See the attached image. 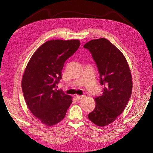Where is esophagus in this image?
I'll use <instances>...</instances> for the list:
<instances>
[{"instance_id":"obj_1","label":"esophagus","mask_w":153,"mask_h":153,"mask_svg":"<svg viewBox=\"0 0 153 153\" xmlns=\"http://www.w3.org/2000/svg\"><path fill=\"white\" fill-rule=\"evenodd\" d=\"M83 98H84V96H79V95H76V96H75V98L76 100H80L82 99Z\"/></svg>"}]
</instances>
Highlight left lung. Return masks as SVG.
<instances>
[{
	"label": "left lung",
	"mask_w": 153,
	"mask_h": 153,
	"mask_svg": "<svg viewBox=\"0 0 153 153\" xmlns=\"http://www.w3.org/2000/svg\"><path fill=\"white\" fill-rule=\"evenodd\" d=\"M93 57L104 86L103 94L94 98L96 106L88 118L96 126H106L121 114L130 98L132 77L123 53L105 38L92 39L84 45Z\"/></svg>",
	"instance_id": "obj_1"
}]
</instances>
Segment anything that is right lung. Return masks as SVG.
I'll return each mask as SVG.
<instances>
[{"instance_id": "right-lung-1", "label": "right lung", "mask_w": 153, "mask_h": 153, "mask_svg": "<svg viewBox=\"0 0 153 153\" xmlns=\"http://www.w3.org/2000/svg\"><path fill=\"white\" fill-rule=\"evenodd\" d=\"M80 45L78 39L48 41L36 50L25 68L22 80L25 103L31 113L47 126L61 122L72 103V97L55 86L62 78L64 62Z\"/></svg>"}]
</instances>
